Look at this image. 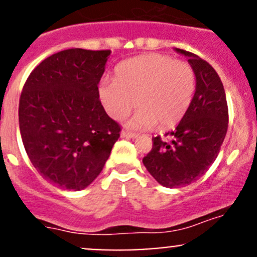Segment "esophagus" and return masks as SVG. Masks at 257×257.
<instances>
[{
  "instance_id": "esophagus-1",
  "label": "esophagus",
  "mask_w": 257,
  "mask_h": 257,
  "mask_svg": "<svg viewBox=\"0 0 257 257\" xmlns=\"http://www.w3.org/2000/svg\"><path fill=\"white\" fill-rule=\"evenodd\" d=\"M120 137H121V138L134 139V138H137V137H138V134H137V133H131V132H121Z\"/></svg>"
}]
</instances>
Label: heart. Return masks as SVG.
Listing matches in <instances>:
<instances>
[{
  "label": "heart",
  "mask_w": 257,
  "mask_h": 257,
  "mask_svg": "<svg viewBox=\"0 0 257 257\" xmlns=\"http://www.w3.org/2000/svg\"><path fill=\"white\" fill-rule=\"evenodd\" d=\"M196 78L185 62L169 56L143 54L121 62L114 80L98 88L100 103L110 118H125L138 104L141 109L128 121L133 129L169 128L181 120L193 100Z\"/></svg>",
  "instance_id": "1"
}]
</instances>
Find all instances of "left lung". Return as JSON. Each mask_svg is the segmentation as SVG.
<instances>
[{
  "instance_id": "8db88e82",
  "label": "left lung",
  "mask_w": 257,
  "mask_h": 257,
  "mask_svg": "<svg viewBox=\"0 0 257 257\" xmlns=\"http://www.w3.org/2000/svg\"><path fill=\"white\" fill-rule=\"evenodd\" d=\"M188 58L196 78L188 112L169 136V143L153 138V148L143 164L165 188H181L203 177L215 162L227 132L229 112L221 79L206 61L174 48Z\"/></svg>"
}]
</instances>
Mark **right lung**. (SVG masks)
Listing matches in <instances>:
<instances>
[{"instance_id": "1", "label": "right lung", "mask_w": 257, "mask_h": 257, "mask_svg": "<svg viewBox=\"0 0 257 257\" xmlns=\"http://www.w3.org/2000/svg\"><path fill=\"white\" fill-rule=\"evenodd\" d=\"M110 53L82 48L54 53L23 87L18 119L26 153L46 180L64 190L92 184L119 138L120 126L98 95Z\"/></svg>"}]
</instances>
